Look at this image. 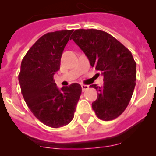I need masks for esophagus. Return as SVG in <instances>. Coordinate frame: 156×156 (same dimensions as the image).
<instances>
[{
  "label": "esophagus",
  "mask_w": 156,
  "mask_h": 156,
  "mask_svg": "<svg viewBox=\"0 0 156 156\" xmlns=\"http://www.w3.org/2000/svg\"><path fill=\"white\" fill-rule=\"evenodd\" d=\"M88 89H89V86L84 85V84L82 85V90H83V91H86V90H88Z\"/></svg>",
  "instance_id": "esophagus-1"
}]
</instances>
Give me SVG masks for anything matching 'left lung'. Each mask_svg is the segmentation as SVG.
Wrapping results in <instances>:
<instances>
[{
  "instance_id": "left-lung-1",
  "label": "left lung",
  "mask_w": 156,
  "mask_h": 156,
  "mask_svg": "<svg viewBox=\"0 0 156 156\" xmlns=\"http://www.w3.org/2000/svg\"><path fill=\"white\" fill-rule=\"evenodd\" d=\"M70 39L104 76L103 87L90 86L98 90L92 103L96 116L103 121L118 117L128 106L136 84V62L130 51L110 34L96 29L76 30Z\"/></svg>"
}]
</instances>
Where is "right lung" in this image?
Masks as SVG:
<instances>
[{
	"mask_svg": "<svg viewBox=\"0 0 156 156\" xmlns=\"http://www.w3.org/2000/svg\"><path fill=\"white\" fill-rule=\"evenodd\" d=\"M73 30L45 34L23 57L18 81L24 100L34 116L52 128L68 125L73 118L82 87L78 83L59 90L53 75Z\"/></svg>",
	"mask_w": 156,
	"mask_h": 156,
	"instance_id": "right-lung-1",
	"label": "right lung"
}]
</instances>
